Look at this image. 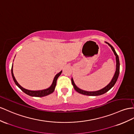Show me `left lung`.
<instances>
[{
    "label": "left lung",
    "instance_id": "obj_1",
    "mask_svg": "<svg viewBox=\"0 0 134 134\" xmlns=\"http://www.w3.org/2000/svg\"><path fill=\"white\" fill-rule=\"evenodd\" d=\"M111 47L112 50L113 51V52H114L115 55L116 57V71L115 72V74L114 75V76H113V79L111 81H110V83L107 86H106L105 88H102V90H99L97 91H94V92H88V91H83L82 90H80V88H79L78 87H76V85L75 84L74 80L72 79H71V81H72V84L74 88L75 89V90L76 91V92H77L78 93H79L80 94H84V95H87V96H100L101 94H103L105 93L106 92H107L108 91H109L110 89L114 86V84H115L116 80H117L118 76H119V66H120V63H119V57L118 55L116 54V53L115 52V51L114 49V47H113L108 42H106Z\"/></svg>",
    "mask_w": 134,
    "mask_h": 134
}]
</instances>
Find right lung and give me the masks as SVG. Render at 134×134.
Returning <instances> with one entry per match:
<instances>
[{"mask_svg": "<svg viewBox=\"0 0 134 134\" xmlns=\"http://www.w3.org/2000/svg\"><path fill=\"white\" fill-rule=\"evenodd\" d=\"M12 68H13V64H12V68H11V73H12V78H13V81H14L15 83L16 84V85H17V86H18L20 89V90H21L23 92H24V93H26V94H28L29 96H30L38 97L46 96H47V95H49V94L53 93V92L55 90V86H56L57 80L58 79V77L60 76V75L61 74L62 72V71H61L60 72L57 74L55 75V77L54 79V80L53 81L52 84H51V85L49 88L46 89V90H41V91H30V90H26V89L23 88L21 86V85H20L18 83V81H17L15 79V78L14 77V75H13Z\"/></svg>", "mask_w": 134, "mask_h": 134, "instance_id": "add662e5", "label": "right lung"}]
</instances>
